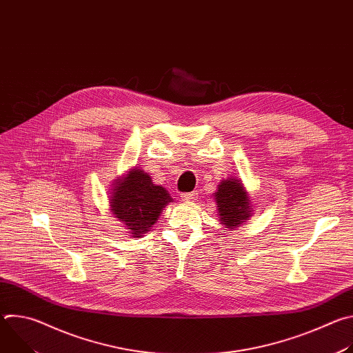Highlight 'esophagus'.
Returning a JSON list of instances; mask_svg holds the SVG:
<instances>
[{"label":"esophagus","mask_w":353,"mask_h":353,"mask_svg":"<svg viewBox=\"0 0 353 353\" xmlns=\"http://www.w3.org/2000/svg\"><path fill=\"white\" fill-rule=\"evenodd\" d=\"M180 196L184 201H192L196 196V192L195 191H192V192H183V194H180Z\"/></svg>","instance_id":"1"}]
</instances>
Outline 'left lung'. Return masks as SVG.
<instances>
[{
    "instance_id": "obj_1",
    "label": "left lung",
    "mask_w": 353,
    "mask_h": 353,
    "mask_svg": "<svg viewBox=\"0 0 353 353\" xmlns=\"http://www.w3.org/2000/svg\"><path fill=\"white\" fill-rule=\"evenodd\" d=\"M221 222L234 229L250 216V199L239 180H223L215 192Z\"/></svg>"
}]
</instances>
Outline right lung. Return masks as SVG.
Here are the masks:
<instances>
[{
    "instance_id": "right-lung-1",
    "label": "right lung",
    "mask_w": 353,
    "mask_h": 353,
    "mask_svg": "<svg viewBox=\"0 0 353 353\" xmlns=\"http://www.w3.org/2000/svg\"><path fill=\"white\" fill-rule=\"evenodd\" d=\"M110 201L116 218L127 226L132 237H141L157 222L172 198L163 187L152 183L149 174L134 169L116 184Z\"/></svg>"
}]
</instances>
